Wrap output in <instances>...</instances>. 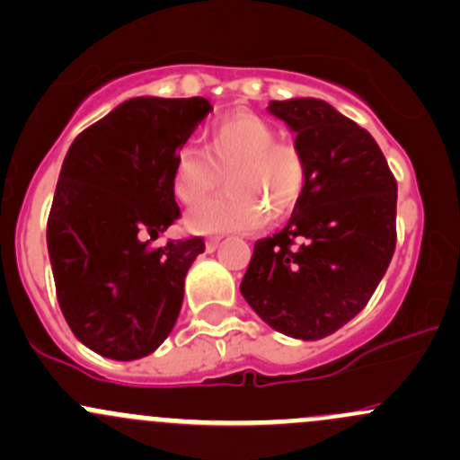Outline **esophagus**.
Listing matches in <instances>:
<instances>
[{"label":"esophagus","instance_id":"34e87169","mask_svg":"<svg viewBox=\"0 0 460 460\" xmlns=\"http://www.w3.org/2000/svg\"><path fill=\"white\" fill-rule=\"evenodd\" d=\"M217 244H220V235H211V238L207 240V252H216Z\"/></svg>","mask_w":460,"mask_h":460}]
</instances>
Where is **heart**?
Returning a JSON list of instances; mask_svg holds the SVG:
<instances>
[{
  "label": "heart",
  "instance_id": "heart-1",
  "mask_svg": "<svg viewBox=\"0 0 460 460\" xmlns=\"http://www.w3.org/2000/svg\"><path fill=\"white\" fill-rule=\"evenodd\" d=\"M220 198L198 204L187 225L202 234L256 229L269 217L280 220L298 207L307 184V164L294 142L276 140V128L253 113L217 119L204 151L182 146L175 153L171 187L182 204L204 200L220 184Z\"/></svg>",
  "mask_w": 460,
  "mask_h": 460
}]
</instances>
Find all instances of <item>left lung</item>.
I'll list each match as a JSON object with an SVG mask.
<instances>
[{"instance_id":"obj_1","label":"left lung","mask_w":460,"mask_h":460,"mask_svg":"<svg viewBox=\"0 0 460 460\" xmlns=\"http://www.w3.org/2000/svg\"><path fill=\"white\" fill-rule=\"evenodd\" d=\"M307 164L280 234L253 244L240 282L269 327L303 341L338 332L365 309L396 249V178L376 140L314 97L271 102Z\"/></svg>"}]
</instances>
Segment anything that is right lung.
Segmentation results:
<instances>
[{
    "mask_svg": "<svg viewBox=\"0 0 460 460\" xmlns=\"http://www.w3.org/2000/svg\"><path fill=\"white\" fill-rule=\"evenodd\" d=\"M211 109L204 97H133L64 157L46 226L55 291L77 341L104 358L148 356L178 320L204 240L151 243L180 217L175 153Z\"/></svg>",
    "mask_w": 460,
    "mask_h": 460,
    "instance_id": "add662e5",
    "label": "right lung"
}]
</instances>
